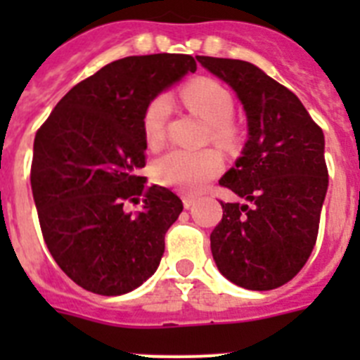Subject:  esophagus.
Here are the masks:
<instances>
[{"instance_id":"34e87169","label":"esophagus","mask_w":360,"mask_h":360,"mask_svg":"<svg viewBox=\"0 0 360 360\" xmlns=\"http://www.w3.org/2000/svg\"><path fill=\"white\" fill-rule=\"evenodd\" d=\"M182 200H184V207L186 209H191L196 203V196H193V195H186Z\"/></svg>"}]
</instances>
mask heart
Listing matches in <instances>:
<instances>
[{"label": "heart", "mask_w": 360, "mask_h": 360, "mask_svg": "<svg viewBox=\"0 0 360 360\" xmlns=\"http://www.w3.org/2000/svg\"><path fill=\"white\" fill-rule=\"evenodd\" d=\"M184 103L196 111L211 126L212 141L219 146H229L234 139V129L229 126L234 113L232 97L224 86L212 79H196L182 90ZM171 113V101L167 95H158L148 104L142 119L144 139L151 148L164 141L165 124ZM224 162L212 149L187 151L171 149L155 162L153 173L158 184L180 191L196 193L221 171Z\"/></svg>", "instance_id": "1"}]
</instances>
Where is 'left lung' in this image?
Here are the masks:
<instances>
[{
    "label": "left lung",
    "mask_w": 360,
    "mask_h": 360,
    "mask_svg": "<svg viewBox=\"0 0 360 360\" xmlns=\"http://www.w3.org/2000/svg\"><path fill=\"white\" fill-rule=\"evenodd\" d=\"M198 61L231 86L247 117L241 157L219 180L243 202H221L212 257L238 287L272 290L303 269L316 245L328 191L323 129L290 90L252 63Z\"/></svg>",
    "instance_id": "8db88e82"
}]
</instances>
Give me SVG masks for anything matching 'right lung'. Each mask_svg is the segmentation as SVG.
Returning <instances> with one entry per match:
<instances>
[{
    "mask_svg": "<svg viewBox=\"0 0 360 360\" xmlns=\"http://www.w3.org/2000/svg\"><path fill=\"white\" fill-rule=\"evenodd\" d=\"M195 72L191 56L124 57L73 86L37 131L30 184L44 243L84 290L128 294L157 272L184 205L139 174L142 119L153 98ZM126 201L143 209L128 213Z\"/></svg>",
    "mask_w": 360,
    "mask_h": 360,
    "instance_id": "right-lung-1",
    "label": "right lung"
}]
</instances>
